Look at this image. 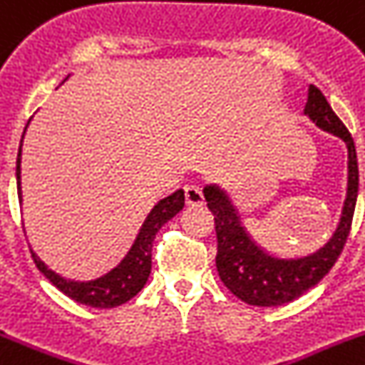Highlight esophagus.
Returning a JSON list of instances; mask_svg holds the SVG:
<instances>
[{"label": "esophagus", "mask_w": 365, "mask_h": 365, "mask_svg": "<svg viewBox=\"0 0 365 365\" xmlns=\"http://www.w3.org/2000/svg\"><path fill=\"white\" fill-rule=\"evenodd\" d=\"M185 200H187L189 206H198V204H204V192L202 187L198 185H185Z\"/></svg>", "instance_id": "34e87169"}]
</instances>
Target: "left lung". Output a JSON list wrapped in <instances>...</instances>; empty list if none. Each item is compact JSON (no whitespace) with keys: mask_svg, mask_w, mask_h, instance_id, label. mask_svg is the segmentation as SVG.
Masks as SVG:
<instances>
[{"mask_svg":"<svg viewBox=\"0 0 365 365\" xmlns=\"http://www.w3.org/2000/svg\"><path fill=\"white\" fill-rule=\"evenodd\" d=\"M304 113L321 130L338 135L347 145L349 180L347 198L339 225L327 243L315 252L301 258H277L254 243L241 225L237 210L228 195L217 185H207L204 197L207 207L215 215L217 232V271L225 286L247 304L280 306L295 301L308 289L319 284L347 243L358 197V159L354 140L345 124L332 111L319 88L310 85Z\"/></svg>","mask_w":365,"mask_h":365,"instance_id":"8db88e82","label":"left lung"}]
</instances>
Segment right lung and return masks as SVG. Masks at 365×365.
I'll list each match as a JSON object with an SVG mask.
<instances>
[{"instance_id":"1","label":"right lung","mask_w":365,"mask_h":365,"mask_svg":"<svg viewBox=\"0 0 365 365\" xmlns=\"http://www.w3.org/2000/svg\"><path fill=\"white\" fill-rule=\"evenodd\" d=\"M29 124V122H27ZM27 130V125H26ZM26 133V131H24ZM24 140V135H21ZM21 145L18 148V159H16V183H18V198L21 202V187H20V161H21ZM183 204H185V195L183 189H178L173 195L165 197L163 200H159L148 217L145 219L143 226H140L139 234H137L135 241L131 245V249L128 250L124 258L120 259L118 265L107 271L102 277L94 278V280L79 282L70 280V278H63L61 274L53 272L44 265V262L38 259L35 252L31 250V256L35 259L38 271L44 274L48 280L53 284L59 292L70 297L72 301L79 302V304L91 306V308H115L124 302H128L131 297H135L137 293L145 287L146 280L150 277V269H152V243H154L155 234L159 228L173 219L178 211H182Z\"/></svg>"}]
</instances>
